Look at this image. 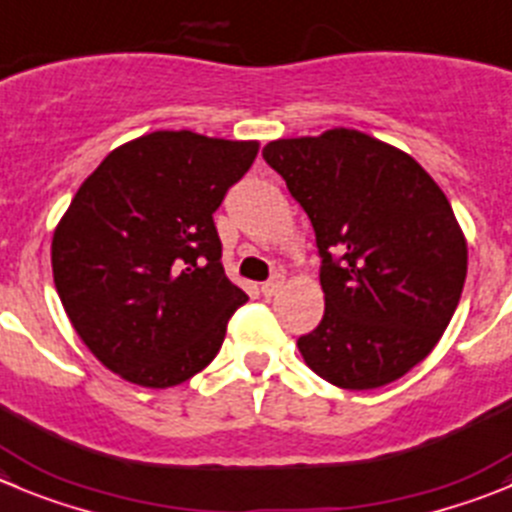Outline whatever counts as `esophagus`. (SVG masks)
<instances>
[{
  "instance_id": "1",
  "label": "esophagus",
  "mask_w": 512,
  "mask_h": 512,
  "mask_svg": "<svg viewBox=\"0 0 512 512\" xmlns=\"http://www.w3.org/2000/svg\"><path fill=\"white\" fill-rule=\"evenodd\" d=\"M280 288H283V275H275V278H270L267 283H262V295L265 298H272V295H278Z\"/></svg>"
}]
</instances>
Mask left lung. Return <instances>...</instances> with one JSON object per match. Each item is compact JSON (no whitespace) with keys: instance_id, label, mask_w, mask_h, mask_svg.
<instances>
[{"instance_id":"8db88e82","label":"left lung","mask_w":512,"mask_h":512,"mask_svg":"<svg viewBox=\"0 0 512 512\" xmlns=\"http://www.w3.org/2000/svg\"><path fill=\"white\" fill-rule=\"evenodd\" d=\"M262 159L305 209L326 313L298 338L305 364L341 389H376L427 358L467 275L455 212L409 154L351 128L280 138Z\"/></svg>"}]
</instances>
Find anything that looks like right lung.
Segmentation results:
<instances>
[{"mask_svg":"<svg viewBox=\"0 0 512 512\" xmlns=\"http://www.w3.org/2000/svg\"><path fill=\"white\" fill-rule=\"evenodd\" d=\"M257 141L156 131L105 156L52 237L70 323L113 374L169 389L212 364L247 303L224 275L214 217Z\"/></svg>","mask_w":512,"mask_h":512,"instance_id":"obj_1","label":"right lung"}]
</instances>
